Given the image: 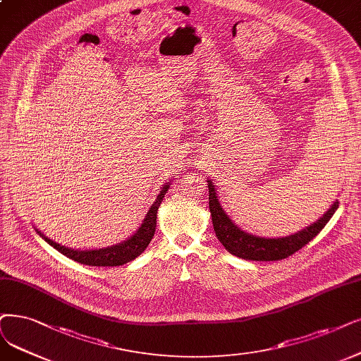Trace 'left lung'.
<instances>
[{
	"label": "left lung",
	"instance_id": "1",
	"mask_svg": "<svg viewBox=\"0 0 361 361\" xmlns=\"http://www.w3.org/2000/svg\"><path fill=\"white\" fill-rule=\"evenodd\" d=\"M207 185L209 209L216 237H218L222 246L231 255L238 256L241 259H247V261H280V259L293 255L320 233L339 207V201L336 200L320 219H317L314 224L305 226L304 229L286 237L267 238L249 234L246 231L238 228L222 209L212 179H207Z\"/></svg>",
	"mask_w": 361,
	"mask_h": 361
}]
</instances>
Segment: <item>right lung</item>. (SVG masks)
I'll return each mask as SVG.
<instances>
[{
    "label": "right lung",
    "mask_w": 361,
    "mask_h": 361,
    "mask_svg": "<svg viewBox=\"0 0 361 361\" xmlns=\"http://www.w3.org/2000/svg\"><path fill=\"white\" fill-rule=\"evenodd\" d=\"M169 186H170V182H167L161 186L160 194L157 195L152 206L149 207L148 213L145 214V219L142 221L140 226L136 229V233L132 237H128L127 240L114 244V246H108V247H102V249H85V250L71 249V247L61 246L59 243L50 240L49 237L42 234L39 229L35 228V231L50 244L51 247H54L57 252H61L62 255L68 256L69 259H72V261H75L78 264L90 265V267L124 265L127 262L133 261V259H136L143 250L148 247V244L151 243L154 233H155V226H157V212H158V207H160V204H161L166 192L169 191Z\"/></svg>",
    "instance_id": "1"
}]
</instances>
